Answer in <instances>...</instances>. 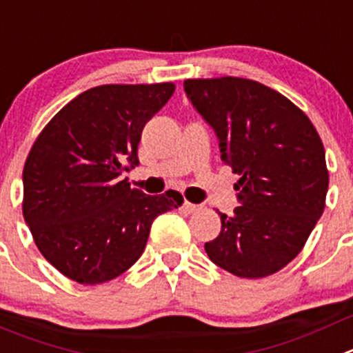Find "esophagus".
I'll return each instance as SVG.
<instances>
[{
    "label": "esophagus",
    "instance_id": "34e87169",
    "mask_svg": "<svg viewBox=\"0 0 353 353\" xmlns=\"http://www.w3.org/2000/svg\"><path fill=\"white\" fill-rule=\"evenodd\" d=\"M183 210H185L187 213H194V212H198L199 205H194V203L190 201H183Z\"/></svg>",
    "mask_w": 353,
    "mask_h": 353
}]
</instances>
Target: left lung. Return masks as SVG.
<instances>
[{
  "mask_svg": "<svg viewBox=\"0 0 353 353\" xmlns=\"http://www.w3.org/2000/svg\"><path fill=\"white\" fill-rule=\"evenodd\" d=\"M183 89L215 129L222 163L240 174V206L219 213L221 234L205 243L206 254L240 278L283 270L325 208L329 171L315 125L290 99L250 79H189Z\"/></svg>",
  "mask_w": 353,
  "mask_h": 353,
  "instance_id": "left-lung-1",
  "label": "left lung"
}]
</instances>
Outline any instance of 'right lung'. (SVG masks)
Here are the masks:
<instances>
[{
  "mask_svg": "<svg viewBox=\"0 0 353 353\" xmlns=\"http://www.w3.org/2000/svg\"><path fill=\"white\" fill-rule=\"evenodd\" d=\"M174 83H106L71 99L41 129L22 171V213L38 250L59 273L98 285L143 254L154 219L182 194L147 196L121 174L134 168L147 121Z\"/></svg>",
  "mask_w": 353,
  "mask_h": 353,
  "instance_id": "add662e5",
  "label": "right lung"
}]
</instances>
